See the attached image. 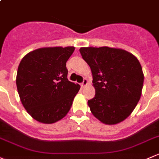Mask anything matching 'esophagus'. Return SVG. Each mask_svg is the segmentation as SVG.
Returning <instances> with one entry per match:
<instances>
[{"mask_svg": "<svg viewBox=\"0 0 159 159\" xmlns=\"http://www.w3.org/2000/svg\"><path fill=\"white\" fill-rule=\"evenodd\" d=\"M87 84H88V80H87L86 78H84V80H83L82 83H81V87H82V88H84L85 85H87Z\"/></svg>", "mask_w": 159, "mask_h": 159, "instance_id": "obj_1", "label": "esophagus"}]
</instances>
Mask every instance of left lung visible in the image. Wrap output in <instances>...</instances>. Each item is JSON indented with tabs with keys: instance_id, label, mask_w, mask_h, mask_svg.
<instances>
[{
	"instance_id": "left-lung-1",
	"label": "left lung",
	"mask_w": 159,
	"mask_h": 159,
	"mask_svg": "<svg viewBox=\"0 0 159 159\" xmlns=\"http://www.w3.org/2000/svg\"><path fill=\"white\" fill-rule=\"evenodd\" d=\"M83 59L91 69L95 96L88 101L93 116L105 124L127 118L140 99L144 75L131 53L109 47H82Z\"/></svg>"
}]
</instances>
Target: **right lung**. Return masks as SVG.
Here are the masks:
<instances>
[{"instance_id":"1","label":"right lung","mask_w":159,"mask_h":159,"mask_svg":"<svg viewBox=\"0 0 159 159\" xmlns=\"http://www.w3.org/2000/svg\"><path fill=\"white\" fill-rule=\"evenodd\" d=\"M75 47H48L34 50L21 60L16 88L23 107L36 120L53 123L69 111L80 89L68 81L66 62Z\"/></svg>"}]
</instances>
